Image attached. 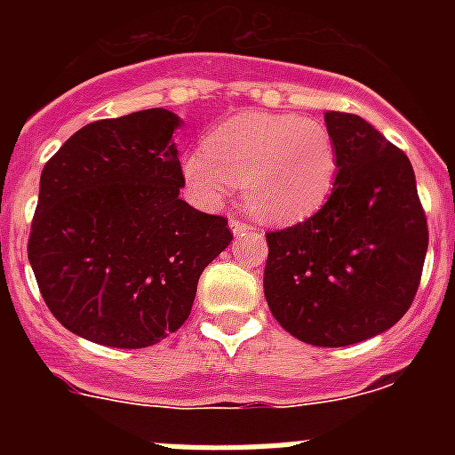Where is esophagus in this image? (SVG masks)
I'll use <instances>...</instances> for the list:
<instances>
[{
  "label": "esophagus",
  "mask_w": 455,
  "mask_h": 455,
  "mask_svg": "<svg viewBox=\"0 0 455 455\" xmlns=\"http://www.w3.org/2000/svg\"><path fill=\"white\" fill-rule=\"evenodd\" d=\"M230 230L235 232L236 236H239V235H246V232H252V225L248 223V220L239 219V216H232V219H230Z\"/></svg>",
  "instance_id": "obj_1"
}]
</instances>
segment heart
<instances>
[{
    "instance_id": "obj_1",
    "label": "heart",
    "mask_w": 455,
    "mask_h": 455,
    "mask_svg": "<svg viewBox=\"0 0 455 455\" xmlns=\"http://www.w3.org/2000/svg\"><path fill=\"white\" fill-rule=\"evenodd\" d=\"M337 146L321 120L246 111L220 123L204 150L184 156V178L203 204L214 207L243 188L252 214L293 223L315 214L337 180Z\"/></svg>"
}]
</instances>
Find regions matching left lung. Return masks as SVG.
<instances>
[{"mask_svg":"<svg viewBox=\"0 0 455 455\" xmlns=\"http://www.w3.org/2000/svg\"><path fill=\"white\" fill-rule=\"evenodd\" d=\"M337 180L316 214L267 232L264 296L289 335L348 347L392 328L419 289L428 225L403 150L355 114L328 111Z\"/></svg>","mask_w":455,"mask_h":455,"instance_id":"8db88e82","label":"left lung"}]
</instances>
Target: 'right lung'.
I'll list each match as a JSON object with an SVG mask.
<instances>
[{"instance_id": "obj_1", "label": "right lung", "mask_w": 455, "mask_h": 455, "mask_svg": "<svg viewBox=\"0 0 455 455\" xmlns=\"http://www.w3.org/2000/svg\"><path fill=\"white\" fill-rule=\"evenodd\" d=\"M180 118L146 108L95 120L40 175L29 255L43 300L75 335L146 348L191 315L200 273L228 248L225 216L180 198Z\"/></svg>"}]
</instances>
